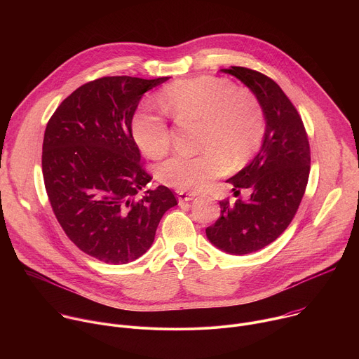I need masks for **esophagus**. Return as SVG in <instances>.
Here are the masks:
<instances>
[{
  "mask_svg": "<svg viewBox=\"0 0 359 359\" xmlns=\"http://www.w3.org/2000/svg\"><path fill=\"white\" fill-rule=\"evenodd\" d=\"M196 197V194L193 193H187V191H177V198H179V203H183V201H190Z\"/></svg>",
  "mask_w": 359,
  "mask_h": 359,
  "instance_id": "esophagus-1",
  "label": "esophagus"
}]
</instances>
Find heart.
<instances>
[{
	"instance_id": "obj_1",
	"label": "heart",
	"mask_w": 359,
	"mask_h": 359,
	"mask_svg": "<svg viewBox=\"0 0 359 359\" xmlns=\"http://www.w3.org/2000/svg\"><path fill=\"white\" fill-rule=\"evenodd\" d=\"M162 108L177 122L200 121L198 155L177 153L165 161L158 176L180 191H200L259 150L266 133V116L251 90L219 76H196L177 81L161 96ZM132 136L146 156L159 159L170 147L168 122L149 109L132 121Z\"/></svg>"
}]
</instances>
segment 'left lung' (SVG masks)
Listing matches in <instances>:
<instances>
[{"instance_id": "obj_1", "label": "left lung", "mask_w": 359, "mask_h": 359, "mask_svg": "<svg viewBox=\"0 0 359 359\" xmlns=\"http://www.w3.org/2000/svg\"><path fill=\"white\" fill-rule=\"evenodd\" d=\"M241 81L260 100L266 133L252 161L233 177L234 189H248V200H220L222 215L206 229L219 250L244 255L273 243L291 223L310 175V143L302 121L283 89L269 76L243 67L220 69Z\"/></svg>"}]
</instances>
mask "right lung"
Masks as SVG:
<instances>
[{"label": "right lung", "instance_id": "obj_1", "mask_svg": "<svg viewBox=\"0 0 359 359\" xmlns=\"http://www.w3.org/2000/svg\"><path fill=\"white\" fill-rule=\"evenodd\" d=\"M169 76H105L79 86L49 119L42 175L50 206L69 240L108 264H128L155 240L163 215L177 200L170 189L144 190L132 136L142 96Z\"/></svg>", "mask_w": 359, "mask_h": 359}]
</instances>
